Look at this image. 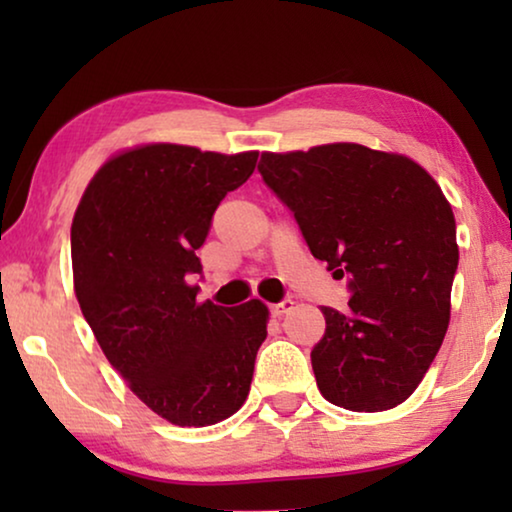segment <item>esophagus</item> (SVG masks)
Segmentation results:
<instances>
[{
	"instance_id": "esophagus-1",
	"label": "esophagus",
	"mask_w": 512,
	"mask_h": 512,
	"mask_svg": "<svg viewBox=\"0 0 512 512\" xmlns=\"http://www.w3.org/2000/svg\"><path fill=\"white\" fill-rule=\"evenodd\" d=\"M293 310V300H282V303H277V305H272L270 307V312H272V317H284L286 312H291Z\"/></svg>"
}]
</instances>
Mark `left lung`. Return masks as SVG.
Masks as SVG:
<instances>
[{
    "mask_svg": "<svg viewBox=\"0 0 512 512\" xmlns=\"http://www.w3.org/2000/svg\"><path fill=\"white\" fill-rule=\"evenodd\" d=\"M265 184L296 216L312 256L349 275V310L321 307L317 387L354 412L401 405L450 324L457 223L436 179L403 153L335 142L261 153Z\"/></svg>",
    "mask_w": 512,
    "mask_h": 512,
    "instance_id": "obj_1",
    "label": "left lung"
}]
</instances>
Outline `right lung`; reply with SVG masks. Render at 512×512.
Wrapping results in <instances>:
<instances>
[{
	"label": "right lung",
	"mask_w": 512,
	"mask_h": 512,
	"mask_svg": "<svg viewBox=\"0 0 512 512\" xmlns=\"http://www.w3.org/2000/svg\"><path fill=\"white\" fill-rule=\"evenodd\" d=\"M258 151L139 144L111 156L72 221L74 293L104 356L139 401L177 426L242 408L268 335V307L198 303L212 214L251 177Z\"/></svg>",
	"instance_id": "1"
}]
</instances>
